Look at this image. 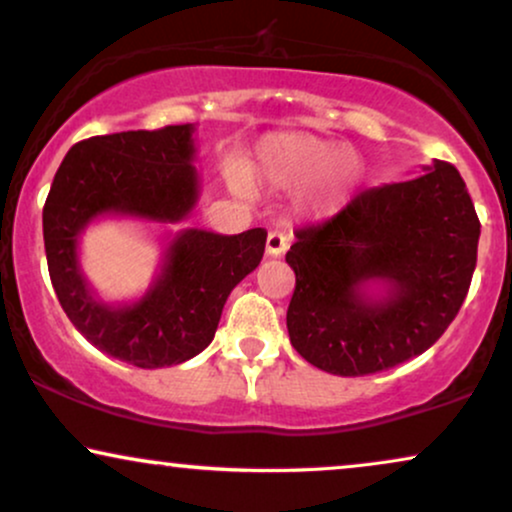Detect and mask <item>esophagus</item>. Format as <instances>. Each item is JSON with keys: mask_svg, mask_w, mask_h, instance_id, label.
Masks as SVG:
<instances>
[{"mask_svg": "<svg viewBox=\"0 0 512 512\" xmlns=\"http://www.w3.org/2000/svg\"><path fill=\"white\" fill-rule=\"evenodd\" d=\"M288 248V236L283 234V231H269L267 236V255L271 257H278L283 255Z\"/></svg>", "mask_w": 512, "mask_h": 512, "instance_id": "esophagus-1", "label": "esophagus"}]
</instances>
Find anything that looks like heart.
<instances>
[{"instance_id": "1", "label": "heart", "mask_w": 512, "mask_h": 512, "mask_svg": "<svg viewBox=\"0 0 512 512\" xmlns=\"http://www.w3.org/2000/svg\"><path fill=\"white\" fill-rule=\"evenodd\" d=\"M364 177V163L345 144L307 132H276L260 139L255 155L243 167L250 186L295 191L304 189V208L326 215L340 208ZM236 189L245 193L242 179Z\"/></svg>"}]
</instances>
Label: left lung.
I'll use <instances>...</instances> for the list:
<instances>
[{"label": "left lung", "instance_id": "left-lung-1", "mask_svg": "<svg viewBox=\"0 0 512 512\" xmlns=\"http://www.w3.org/2000/svg\"><path fill=\"white\" fill-rule=\"evenodd\" d=\"M295 238L286 255L295 271L290 342L312 366L354 378L442 338L468 295L480 219L456 167L437 160L416 179L357 193Z\"/></svg>", "mask_w": 512, "mask_h": 512}]
</instances>
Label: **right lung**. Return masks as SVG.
Here are the masks:
<instances>
[{"instance_id":"right-lung-1","label":"right lung","mask_w":512,"mask_h":512,"mask_svg":"<svg viewBox=\"0 0 512 512\" xmlns=\"http://www.w3.org/2000/svg\"><path fill=\"white\" fill-rule=\"evenodd\" d=\"M193 158V125L84 139L63 158L44 203V250L63 312L94 347L139 368L177 366L203 352L226 297L264 255V229L238 236L184 229L167 245L141 300L96 297L77 257L84 229L106 215L160 224L186 219L200 193Z\"/></svg>"}]
</instances>
